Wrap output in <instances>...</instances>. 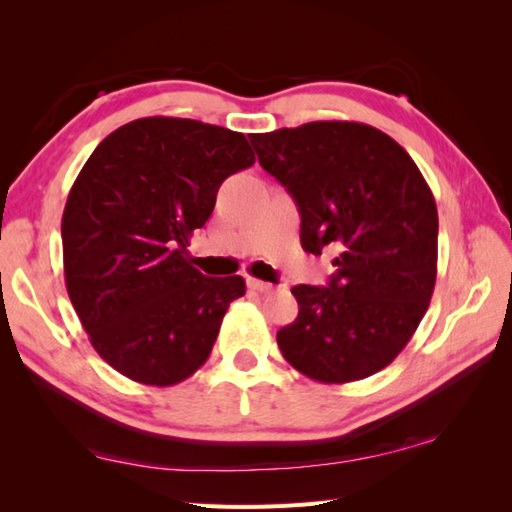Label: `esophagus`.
Segmentation results:
<instances>
[{
	"instance_id": "esophagus-1",
	"label": "esophagus",
	"mask_w": 512,
	"mask_h": 512,
	"mask_svg": "<svg viewBox=\"0 0 512 512\" xmlns=\"http://www.w3.org/2000/svg\"><path fill=\"white\" fill-rule=\"evenodd\" d=\"M248 288L255 292H273L275 290L273 284H266V281H259V279H248Z\"/></svg>"
}]
</instances>
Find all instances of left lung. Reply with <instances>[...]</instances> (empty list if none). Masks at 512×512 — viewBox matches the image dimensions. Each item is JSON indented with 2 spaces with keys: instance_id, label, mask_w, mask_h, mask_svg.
<instances>
[{
  "instance_id": "1",
  "label": "left lung",
  "mask_w": 512,
  "mask_h": 512,
  "mask_svg": "<svg viewBox=\"0 0 512 512\" xmlns=\"http://www.w3.org/2000/svg\"><path fill=\"white\" fill-rule=\"evenodd\" d=\"M259 165L295 198L301 246L336 248L330 286H295L299 314L277 332L286 361L343 385L387 367L436 288L438 209L411 156L380 129L314 121L250 134Z\"/></svg>"
}]
</instances>
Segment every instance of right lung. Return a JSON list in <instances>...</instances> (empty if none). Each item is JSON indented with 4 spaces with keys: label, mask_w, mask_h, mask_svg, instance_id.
I'll list each match as a JSON object with an SVG mask.
<instances>
[{
    "label": "right lung",
    "mask_w": 512,
    "mask_h": 512,
    "mask_svg": "<svg viewBox=\"0 0 512 512\" xmlns=\"http://www.w3.org/2000/svg\"><path fill=\"white\" fill-rule=\"evenodd\" d=\"M255 165L244 134L149 116L92 151L63 209V275L90 343L143 385L171 387L209 358L246 281L204 277L187 253L220 184Z\"/></svg>",
    "instance_id": "right-lung-1"
}]
</instances>
